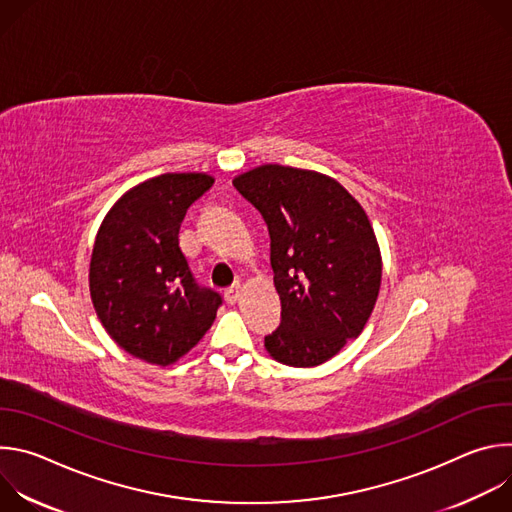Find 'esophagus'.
<instances>
[{"instance_id": "34e87169", "label": "esophagus", "mask_w": 512, "mask_h": 512, "mask_svg": "<svg viewBox=\"0 0 512 512\" xmlns=\"http://www.w3.org/2000/svg\"><path fill=\"white\" fill-rule=\"evenodd\" d=\"M239 296H241V285H239V283H233V285H229V287L225 289V300H227L229 304H235V302L239 300Z\"/></svg>"}]
</instances>
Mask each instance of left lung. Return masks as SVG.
<instances>
[{
	"mask_svg": "<svg viewBox=\"0 0 512 512\" xmlns=\"http://www.w3.org/2000/svg\"><path fill=\"white\" fill-rule=\"evenodd\" d=\"M263 216L281 324L267 352L289 367H316L356 338L375 308L381 253L362 206L332 178L279 164L235 178Z\"/></svg>",
	"mask_w": 512,
	"mask_h": 512,
	"instance_id": "1",
	"label": "left lung"
}]
</instances>
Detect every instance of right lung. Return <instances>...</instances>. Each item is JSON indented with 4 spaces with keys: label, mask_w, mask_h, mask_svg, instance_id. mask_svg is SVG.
Wrapping results in <instances>:
<instances>
[{
    "label": "right lung",
    "mask_w": 512,
    "mask_h": 512,
    "mask_svg": "<svg viewBox=\"0 0 512 512\" xmlns=\"http://www.w3.org/2000/svg\"><path fill=\"white\" fill-rule=\"evenodd\" d=\"M206 174H162L131 188L105 216L91 259V300L109 336L129 354L166 364L212 326L223 298L200 285L180 249L188 206Z\"/></svg>",
    "instance_id": "right-lung-1"
}]
</instances>
